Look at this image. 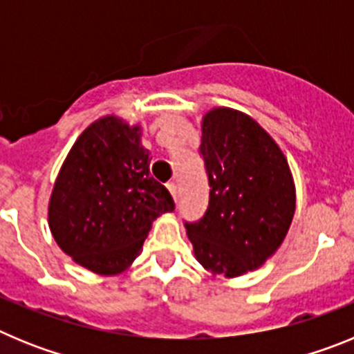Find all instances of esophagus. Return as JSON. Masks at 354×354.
Wrapping results in <instances>:
<instances>
[{"mask_svg": "<svg viewBox=\"0 0 354 354\" xmlns=\"http://www.w3.org/2000/svg\"><path fill=\"white\" fill-rule=\"evenodd\" d=\"M168 189H170L171 196H174V200L177 202V200H179V187H177V183H168Z\"/></svg>", "mask_w": 354, "mask_h": 354, "instance_id": "esophagus-1", "label": "esophagus"}]
</instances>
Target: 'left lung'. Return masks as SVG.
Listing matches in <instances>:
<instances>
[{"mask_svg":"<svg viewBox=\"0 0 354 354\" xmlns=\"http://www.w3.org/2000/svg\"><path fill=\"white\" fill-rule=\"evenodd\" d=\"M200 154L209 205L184 223L193 252L212 274L236 278L257 270L280 248L296 211V189L280 147L257 122L232 108L202 118Z\"/></svg>","mask_w":354,"mask_h":354,"instance_id":"8db88e82","label":"left lung"}]
</instances>
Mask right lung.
I'll return each instance as SVG.
<instances>
[{
  "instance_id": "1",
  "label": "right lung",
  "mask_w": 354,
  "mask_h": 354,
  "mask_svg": "<svg viewBox=\"0 0 354 354\" xmlns=\"http://www.w3.org/2000/svg\"><path fill=\"white\" fill-rule=\"evenodd\" d=\"M142 127L106 115L81 133L49 200V228L72 261L97 274H118L140 255L152 221L175 209L150 175Z\"/></svg>"
}]
</instances>
